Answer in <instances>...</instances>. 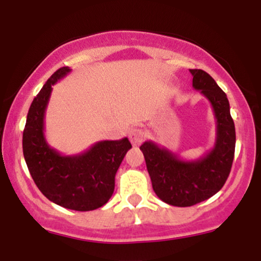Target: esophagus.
<instances>
[{"instance_id": "1", "label": "esophagus", "mask_w": 261, "mask_h": 261, "mask_svg": "<svg viewBox=\"0 0 261 261\" xmlns=\"http://www.w3.org/2000/svg\"><path fill=\"white\" fill-rule=\"evenodd\" d=\"M145 136H146L145 131L140 127L131 128L130 133H128V139H130L131 143H133L134 146H139L140 143L145 140Z\"/></svg>"}]
</instances>
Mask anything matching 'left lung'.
Returning a JSON list of instances; mask_svg holds the SVG:
<instances>
[{"label": "left lung", "instance_id": "obj_1", "mask_svg": "<svg viewBox=\"0 0 261 261\" xmlns=\"http://www.w3.org/2000/svg\"><path fill=\"white\" fill-rule=\"evenodd\" d=\"M190 73L194 89L200 91L214 109L216 119L214 147L199 160H181L153 141H145L140 147L155 195L178 207L205 201L222 189L232 168L236 148L234 122L226 93L205 71L190 70Z\"/></svg>", "mask_w": 261, "mask_h": 261}]
</instances>
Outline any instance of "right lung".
<instances>
[{
    "label": "right lung",
    "mask_w": 261,
    "mask_h": 261,
    "mask_svg": "<svg viewBox=\"0 0 261 261\" xmlns=\"http://www.w3.org/2000/svg\"><path fill=\"white\" fill-rule=\"evenodd\" d=\"M70 72L67 66L59 68L32 101L23 131V154L33 180L50 201L74 211H92L112 197L115 174L131 143L127 137L99 141L73 155L50 147L44 135L45 112L53 86Z\"/></svg>",
    "instance_id": "1"
}]
</instances>
